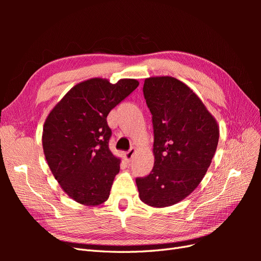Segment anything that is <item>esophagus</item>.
<instances>
[{
  "label": "esophagus",
  "instance_id": "1",
  "mask_svg": "<svg viewBox=\"0 0 261 261\" xmlns=\"http://www.w3.org/2000/svg\"><path fill=\"white\" fill-rule=\"evenodd\" d=\"M135 151H136V149L135 148H130L127 152H125V158H126V160H132L133 159V156H134V154H135Z\"/></svg>",
  "mask_w": 261,
  "mask_h": 261
}]
</instances>
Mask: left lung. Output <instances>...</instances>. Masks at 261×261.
I'll list each match as a JSON object with an SVG mask.
<instances>
[{
    "mask_svg": "<svg viewBox=\"0 0 261 261\" xmlns=\"http://www.w3.org/2000/svg\"><path fill=\"white\" fill-rule=\"evenodd\" d=\"M143 91L152 115L154 165L136 184L141 201L168 207L199 185L217 150L219 127L197 94L176 78H147Z\"/></svg>",
    "mask_w": 261,
    "mask_h": 261,
    "instance_id": "1",
    "label": "left lung"
}]
</instances>
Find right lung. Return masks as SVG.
<instances>
[{
    "instance_id": "1",
    "label": "right lung",
    "mask_w": 261,
    "mask_h": 261,
    "mask_svg": "<svg viewBox=\"0 0 261 261\" xmlns=\"http://www.w3.org/2000/svg\"><path fill=\"white\" fill-rule=\"evenodd\" d=\"M138 85L136 80L113 85L91 78L73 87L46 117L42 134L46 162L75 201L98 206L109 198L121 160L109 148L112 130L107 116Z\"/></svg>"
}]
</instances>
